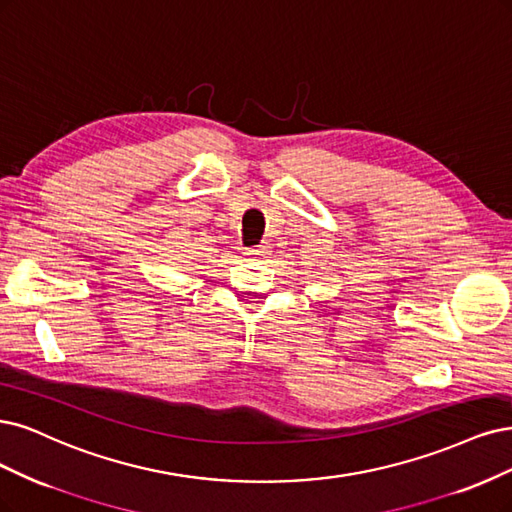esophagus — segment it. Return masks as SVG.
Segmentation results:
<instances>
[{
  "label": "esophagus",
  "instance_id": "1",
  "mask_svg": "<svg viewBox=\"0 0 512 512\" xmlns=\"http://www.w3.org/2000/svg\"><path fill=\"white\" fill-rule=\"evenodd\" d=\"M267 254H269V248H264V245H258V248L245 250V256H252V258H264Z\"/></svg>",
  "mask_w": 512,
  "mask_h": 512
}]
</instances>
